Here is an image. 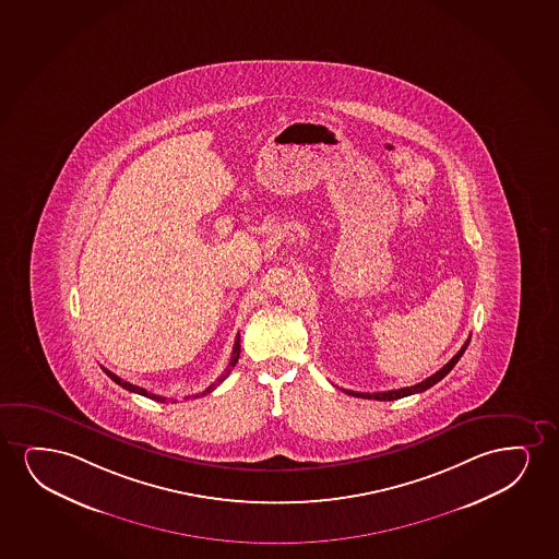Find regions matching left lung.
I'll use <instances>...</instances> for the list:
<instances>
[{
    "mask_svg": "<svg viewBox=\"0 0 559 559\" xmlns=\"http://www.w3.org/2000/svg\"><path fill=\"white\" fill-rule=\"evenodd\" d=\"M468 343H471V337L464 341L463 347L459 350L457 355L451 358L450 362L445 364L443 368L432 373L430 378L425 379V381H420V383L414 384V386H404V389H396V391H384V392H356V391H347V389H341L343 392H347L350 396H356V399H368V400H399L404 399V396H409V394H417V392L427 391L430 389L432 384L438 383V381H442L451 370H453V366L461 360V356H463L464 350L468 347Z\"/></svg>",
    "mask_w": 559,
    "mask_h": 559,
    "instance_id": "obj_1",
    "label": "left lung"
}]
</instances>
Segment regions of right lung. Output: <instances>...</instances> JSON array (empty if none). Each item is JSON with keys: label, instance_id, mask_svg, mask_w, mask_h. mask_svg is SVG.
I'll list each match as a JSON object with an SVG mask.
<instances>
[{"label": "right lung", "instance_id": "add662e5", "mask_svg": "<svg viewBox=\"0 0 559 559\" xmlns=\"http://www.w3.org/2000/svg\"><path fill=\"white\" fill-rule=\"evenodd\" d=\"M240 355V337L237 335V340H235V347H233L231 358H229V364H227V368H225L224 373L219 376L214 383L209 384L206 389H204L203 392H199V394H191V396H186L183 400L188 399H199V396H204V394H209V392L214 391L216 386H218L222 381H224L229 373H231L233 368H235V364H237V360H239ZM102 370L106 371V376H108L111 381H116L119 386H123V389H127V391L136 392V394H142V396H145V399L155 400V402H167V399L165 396H159V394H152V392L145 391V389H142V386H136V384L129 383V381H123L121 378H117L116 373H111V371L106 370V368H102ZM173 402H176V400H173Z\"/></svg>", "mask_w": 559, "mask_h": 559}]
</instances>
